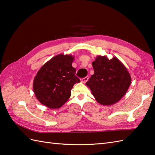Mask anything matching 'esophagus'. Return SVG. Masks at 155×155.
<instances>
[{"label":"esophagus","mask_w":155,"mask_h":155,"mask_svg":"<svg viewBox=\"0 0 155 155\" xmlns=\"http://www.w3.org/2000/svg\"><path fill=\"white\" fill-rule=\"evenodd\" d=\"M88 80V76H87V77H85L84 78H82V79H81V82H82V83H86L87 81Z\"/></svg>","instance_id":"esophagus-1"}]
</instances>
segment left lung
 <instances>
[{
	"label": "left lung",
	"instance_id": "8db88e82",
	"mask_svg": "<svg viewBox=\"0 0 155 155\" xmlns=\"http://www.w3.org/2000/svg\"><path fill=\"white\" fill-rule=\"evenodd\" d=\"M94 74L86 84L98 103L113 105L126 94L131 83L127 68L116 57L98 56L93 62Z\"/></svg>",
	"mask_w": 155,
	"mask_h": 155
}]
</instances>
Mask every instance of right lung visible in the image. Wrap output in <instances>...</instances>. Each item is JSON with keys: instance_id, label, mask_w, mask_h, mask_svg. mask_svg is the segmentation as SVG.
Wrapping results in <instances>:
<instances>
[{"instance_id": "obj_1", "label": "right lung", "mask_w": 155, "mask_h": 155, "mask_svg": "<svg viewBox=\"0 0 155 155\" xmlns=\"http://www.w3.org/2000/svg\"><path fill=\"white\" fill-rule=\"evenodd\" d=\"M74 57L60 54L52 57L40 68L33 81L38 101L49 108H61L71 95L74 84L80 83L72 63Z\"/></svg>"}]
</instances>
